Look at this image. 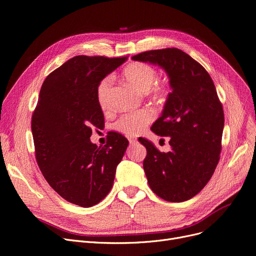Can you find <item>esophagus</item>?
I'll return each mask as SVG.
<instances>
[{
	"label": "esophagus",
	"mask_w": 256,
	"mask_h": 256,
	"mask_svg": "<svg viewBox=\"0 0 256 256\" xmlns=\"http://www.w3.org/2000/svg\"><path fill=\"white\" fill-rule=\"evenodd\" d=\"M128 141H130V144H135V143H137V139L136 138H128Z\"/></svg>",
	"instance_id": "obj_1"
}]
</instances>
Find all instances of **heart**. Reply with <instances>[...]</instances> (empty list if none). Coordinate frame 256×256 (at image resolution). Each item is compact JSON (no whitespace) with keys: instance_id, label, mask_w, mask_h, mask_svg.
Returning <instances> with one entry per match:
<instances>
[{"instance_id":"1","label":"heart","mask_w":256,"mask_h":256,"mask_svg":"<svg viewBox=\"0 0 256 256\" xmlns=\"http://www.w3.org/2000/svg\"><path fill=\"white\" fill-rule=\"evenodd\" d=\"M122 74L130 84L142 92L148 91L152 98L156 100H165L169 96V83L158 80V70L150 64L144 62L130 63L124 70ZM111 85L112 78L106 76L96 88V100L104 111L109 108ZM152 119L154 112L150 109H142L121 116L116 121L115 128L126 136H137L144 130L147 124L152 122Z\"/></svg>"}]
</instances>
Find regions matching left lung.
I'll use <instances>...</instances> for the list:
<instances>
[{"label": "left lung", "mask_w": 256, "mask_h": 256, "mask_svg": "<svg viewBox=\"0 0 256 256\" xmlns=\"http://www.w3.org/2000/svg\"><path fill=\"white\" fill-rule=\"evenodd\" d=\"M132 59L158 65L169 76L172 92L152 130L170 137L171 150L160 152L150 141H139L147 150L143 168L150 189L166 201L182 202L204 189L218 165L222 104L204 67L178 48L147 50Z\"/></svg>", "instance_id": "left-lung-1"}]
</instances>
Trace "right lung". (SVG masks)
Masks as SVG:
<instances>
[{"label":"right lung","instance_id":"right-lung-1","mask_svg":"<svg viewBox=\"0 0 256 256\" xmlns=\"http://www.w3.org/2000/svg\"><path fill=\"white\" fill-rule=\"evenodd\" d=\"M126 59L82 55L66 61L44 80L32 115L40 171L62 198L82 208L109 194L128 145L114 132L104 147L90 141L92 128L104 124L98 85Z\"/></svg>","mask_w":256,"mask_h":256}]
</instances>
